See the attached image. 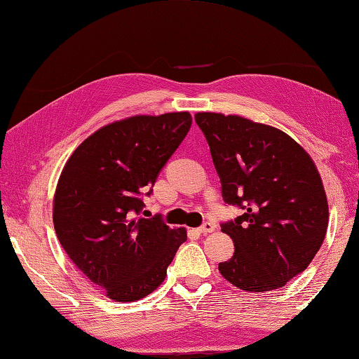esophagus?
<instances>
[{
	"label": "esophagus",
	"instance_id": "34e87169",
	"mask_svg": "<svg viewBox=\"0 0 359 359\" xmlns=\"http://www.w3.org/2000/svg\"><path fill=\"white\" fill-rule=\"evenodd\" d=\"M215 229H216V226L213 222H210V221H207V222H203L202 226L198 229L199 230V233H202V235H207V233H212V231H215Z\"/></svg>",
	"mask_w": 359,
	"mask_h": 359
}]
</instances>
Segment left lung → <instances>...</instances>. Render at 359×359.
Returning <instances> with one entry per match:
<instances>
[{"mask_svg": "<svg viewBox=\"0 0 359 359\" xmlns=\"http://www.w3.org/2000/svg\"><path fill=\"white\" fill-rule=\"evenodd\" d=\"M194 119L210 146L224 202L243 210L221 224L235 254L219 263V272L243 291L278 290L308 268L324 243L328 203L320 175L282 130L210 111Z\"/></svg>", "mask_w": 359, "mask_h": 359, "instance_id": "8db88e82", "label": "left lung"}]
</instances>
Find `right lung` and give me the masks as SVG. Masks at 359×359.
<instances>
[{
	"instance_id": "obj_1",
	"label": "right lung",
	"mask_w": 359,
	"mask_h": 359,
	"mask_svg": "<svg viewBox=\"0 0 359 359\" xmlns=\"http://www.w3.org/2000/svg\"><path fill=\"white\" fill-rule=\"evenodd\" d=\"M189 128L188 111L116 121L81 143L60 174L55 235L76 268L116 302L156 290L187 241L185 229L142 213L143 198Z\"/></svg>"
}]
</instances>
